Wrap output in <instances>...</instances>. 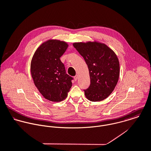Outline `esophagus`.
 Returning a JSON list of instances; mask_svg holds the SVG:
<instances>
[{
  "mask_svg": "<svg viewBox=\"0 0 151 151\" xmlns=\"http://www.w3.org/2000/svg\"><path fill=\"white\" fill-rule=\"evenodd\" d=\"M78 75H76L74 76V79L75 81H76L78 80Z\"/></svg>",
  "mask_w": 151,
  "mask_h": 151,
  "instance_id": "obj_1",
  "label": "esophagus"
}]
</instances>
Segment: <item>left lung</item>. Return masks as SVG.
I'll use <instances>...</instances> for the list:
<instances>
[{"label":"left lung","instance_id":"obj_1","mask_svg":"<svg viewBox=\"0 0 151 151\" xmlns=\"http://www.w3.org/2000/svg\"><path fill=\"white\" fill-rule=\"evenodd\" d=\"M73 46L89 69L91 84L83 90L85 96L92 102L104 100L113 92L119 79L120 67L116 55L107 45L98 42H77Z\"/></svg>","mask_w":151,"mask_h":151}]
</instances>
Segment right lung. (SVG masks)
Instances as JSON below:
<instances>
[{
  "mask_svg": "<svg viewBox=\"0 0 151 151\" xmlns=\"http://www.w3.org/2000/svg\"><path fill=\"white\" fill-rule=\"evenodd\" d=\"M68 47L66 42L50 39L36 50L30 64L34 83L42 96L52 102H60L68 96L73 78L66 73L60 58Z\"/></svg>",
  "mask_w": 151,
  "mask_h": 151,
  "instance_id": "add662e5",
  "label": "right lung"
}]
</instances>
